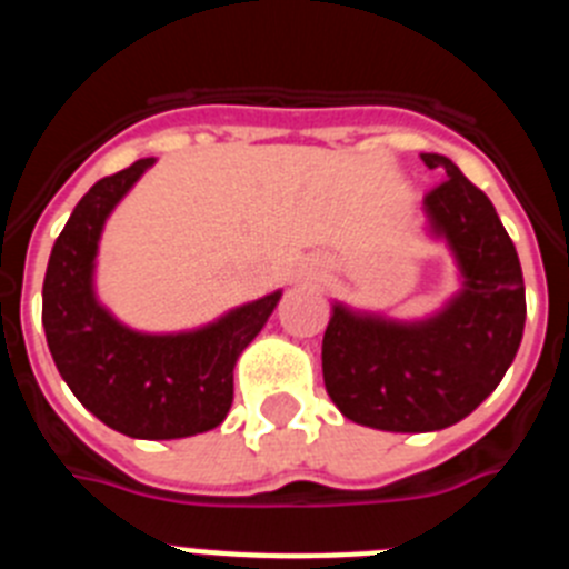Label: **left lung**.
I'll return each instance as SVG.
<instances>
[{
	"label": "left lung",
	"mask_w": 569,
	"mask_h": 569,
	"mask_svg": "<svg viewBox=\"0 0 569 569\" xmlns=\"http://www.w3.org/2000/svg\"><path fill=\"white\" fill-rule=\"evenodd\" d=\"M425 196L427 233L445 241L459 290L425 319L401 321L333 301L321 373L341 416L390 433H430L470 416L519 353L527 301L519 253L492 202L447 156Z\"/></svg>",
	"instance_id": "left-lung-1"
}]
</instances>
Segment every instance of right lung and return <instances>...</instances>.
Returning <instances> with one entry per match:
<instances>
[{
	"label": "right lung",
	"instance_id": "obj_1",
	"mask_svg": "<svg viewBox=\"0 0 569 569\" xmlns=\"http://www.w3.org/2000/svg\"><path fill=\"white\" fill-rule=\"evenodd\" d=\"M153 156L99 179L50 250L42 325L57 370L79 401L130 439H188L219 427L233 405V367L268 325L281 290L179 333H142L97 296L99 239Z\"/></svg>",
	"mask_w": 569,
	"mask_h": 569
}]
</instances>
